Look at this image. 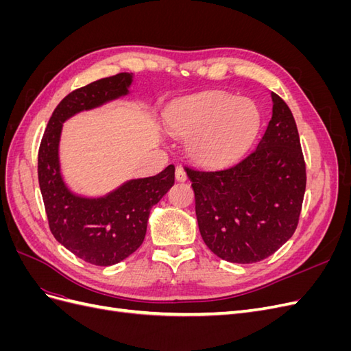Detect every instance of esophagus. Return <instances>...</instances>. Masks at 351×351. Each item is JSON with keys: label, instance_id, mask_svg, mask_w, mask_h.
Here are the masks:
<instances>
[{"label": "esophagus", "instance_id": "obj_1", "mask_svg": "<svg viewBox=\"0 0 351 351\" xmlns=\"http://www.w3.org/2000/svg\"><path fill=\"white\" fill-rule=\"evenodd\" d=\"M176 180H177V182H186V180H187V176L184 173L183 167H177L176 168Z\"/></svg>", "mask_w": 351, "mask_h": 351}]
</instances>
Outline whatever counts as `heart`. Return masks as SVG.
Listing matches in <instances>:
<instances>
[{"label": "heart", "instance_id": "1", "mask_svg": "<svg viewBox=\"0 0 351 351\" xmlns=\"http://www.w3.org/2000/svg\"><path fill=\"white\" fill-rule=\"evenodd\" d=\"M261 120V111L252 99L226 92L187 98L165 112L168 130L187 139L189 156L208 167L239 159L256 139Z\"/></svg>", "mask_w": 351, "mask_h": 351}]
</instances>
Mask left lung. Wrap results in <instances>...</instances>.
Wrapping results in <instances>:
<instances>
[{
	"label": "left lung",
	"mask_w": 351,
	"mask_h": 351,
	"mask_svg": "<svg viewBox=\"0 0 351 351\" xmlns=\"http://www.w3.org/2000/svg\"><path fill=\"white\" fill-rule=\"evenodd\" d=\"M271 98L272 117L256 149L222 168H186L200 236L227 262L267 259L299 222L306 190L300 137L287 104L274 92Z\"/></svg>",
	"instance_id": "8db88e82"
}]
</instances>
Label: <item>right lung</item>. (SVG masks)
Instances as JSON below:
<instances>
[{"label": "right lung", "mask_w": 351, "mask_h": 351, "mask_svg": "<svg viewBox=\"0 0 351 351\" xmlns=\"http://www.w3.org/2000/svg\"><path fill=\"white\" fill-rule=\"evenodd\" d=\"M132 73H120L73 90L52 112L38 154V178L51 232L77 258L98 267L124 261L143 243L149 212L174 184V165L152 177L130 178L107 195L74 193L60 165L62 124L82 111L127 97Z\"/></svg>", "instance_id": "right-lung-1"}]
</instances>
